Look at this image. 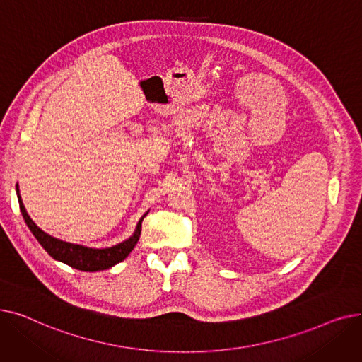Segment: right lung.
<instances>
[{"instance_id": "add662e5", "label": "right lung", "mask_w": 362, "mask_h": 362, "mask_svg": "<svg viewBox=\"0 0 362 362\" xmlns=\"http://www.w3.org/2000/svg\"><path fill=\"white\" fill-rule=\"evenodd\" d=\"M16 192H17V199L18 205H21V213L25 218V223L28 224L29 230L32 235L36 238V240L41 243L42 248L57 261L64 262L70 267L81 270V272H101L107 270L112 265H116L117 262L123 261L132 250L135 248L139 236H141V229H142V220L148 214V211L141 217V220L136 224V229L133 232V235L117 243L114 246H110V248H89V246L78 245V243H70L62 239H57L48 233H45L42 229L37 227L33 220L29 217L26 208L23 205L21 192H18V185H16Z\"/></svg>"}]
</instances>
